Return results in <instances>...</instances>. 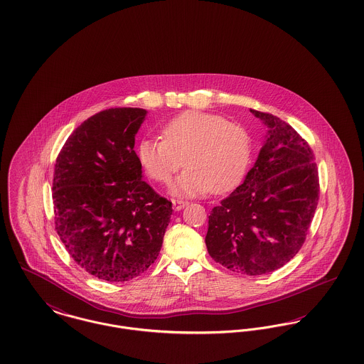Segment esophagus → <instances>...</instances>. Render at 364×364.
Masks as SVG:
<instances>
[{"label": "esophagus", "instance_id": "obj_1", "mask_svg": "<svg viewBox=\"0 0 364 364\" xmlns=\"http://www.w3.org/2000/svg\"><path fill=\"white\" fill-rule=\"evenodd\" d=\"M171 203H173V209H174V210H181L184 206H187V202L178 200V199H173Z\"/></svg>", "mask_w": 364, "mask_h": 364}]
</instances>
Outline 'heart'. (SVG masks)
Wrapping results in <instances>:
<instances>
[{
    "label": "heart",
    "mask_w": 364,
    "mask_h": 364,
    "mask_svg": "<svg viewBox=\"0 0 364 364\" xmlns=\"http://www.w3.org/2000/svg\"><path fill=\"white\" fill-rule=\"evenodd\" d=\"M162 136L164 140L141 141L139 159L148 176L162 184L187 165L173 186L176 196H199L209 190L225 193L242 180L248 168V133L220 114L180 113L165 124Z\"/></svg>",
    "instance_id": "1"
}]
</instances>
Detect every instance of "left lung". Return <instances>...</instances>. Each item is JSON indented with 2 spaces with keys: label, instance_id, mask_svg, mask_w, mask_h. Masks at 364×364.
Segmentation results:
<instances>
[{
  "label": "left lung",
  "instance_id": "left-lung-1",
  "mask_svg": "<svg viewBox=\"0 0 364 364\" xmlns=\"http://www.w3.org/2000/svg\"><path fill=\"white\" fill-rule=\"evenodd\" d=\"M267 127L244 183L212 209L206 248L225 269L260 276L302 248L318 200V173L308 142L288 123L251 109Z\"/></svg>",
  "mask_w": 364,
  "mask_h": 364
}]
</instances>
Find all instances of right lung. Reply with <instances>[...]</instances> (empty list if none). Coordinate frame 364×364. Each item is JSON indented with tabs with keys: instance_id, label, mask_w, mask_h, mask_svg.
Returning <instances> with one entry per match:
<instances>
[{
	"instance_id": "obj_1",
	"label": "right lung",
	"mask_w": 364,
	"mask_h": 364,
	"mask_svg": "<svg viewBox=\"0 0 364 364\" xmlns=\"http://www.w3.org/2000/svg\"><path fill=\"white\" fill-rule=\"evenodd\" d=\"M141 108L91 116L69 136L56 158L55 230L73 260L100 280L129 281L158 257L171 202L144 180L136 134Z\"/></svg>"
}]
</instances>
